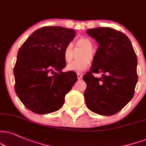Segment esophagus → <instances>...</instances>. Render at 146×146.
Masks as SVG:
<instances>
[{
	"instance_id": "obj_1",
	"label": "esophagus",
	"mask_w": 146,
	"mask_h": 146,
	"mask_svg": "<svg viewBox=\"0 0 146 146\" xmlns=\"http://www.w3.org/2000/svg\"><path fill=\"white\" fill-rule=\"evenodd\" d=\"M82 77V75L81 74H80V73L77 74V78H78V80H80V79H81Z\"/></svg>"
}]
</instances>
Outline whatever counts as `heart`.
<instances>
[{"instance_id": "b5f03b06", "label": "heart", "mask_w": 146, "mask_h": 146, "mask_svg": "<svg viewBox=\"0 0 146 146\" xmlns=\"http://www.w3.org/2000/svg\"><path fill=\"white\" fill-rule=\"evenodd\" d=\"M77 47L83 48V51L81 52L78 55L79 59L73 61L66 66V70L68 71H73L76 72H81L86 70L89 66V61L93 60L94 58L92 48L93 44L92 41L86 37H82L79 38L76 42ZM73 44L72 43H68L64 47L63 51V57L66 62H70L73 57Z\"/></svg>"}]
</instances>
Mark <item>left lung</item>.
<instances>
[{"label": "left lung", "instance_id": "obj_1", "mask_svg": "<svg viewBox=\"0 0 146 146\" xmlns=\"http://www.w3.org/2000/svg\"><path fill=\"white\" fill-rule=\"evenodd\" d=\"M86 32L100 45L90 71L83 76L86 105L96 114L111 116L133 97L138 80L137 55L129 38L118 30L100 27ZM100 72L101 78L93 75Z\"/></svg>", "mask_w": 146, "mask_h": 146}]
</instances>
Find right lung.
Segmentation results:
<instances>
[{"label":"right lung","mask_w":146,"mask_h":146,"mask_svg":"<svg viewBox=\"0 0 146 146\" xmlns=\"http://www.w3.org/2000/svg\"><path fill=\"white\" fill-rule=\"evenodd\" d=\"M76 32L60 26H45L32 34L18 51L13 69L15 90L28 110L39 114L58 110L65 95L78 80L74 72H63V51Z\"/></svg>","instance_id":"obj_1"}]
</instances>
